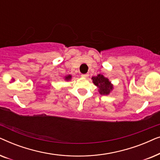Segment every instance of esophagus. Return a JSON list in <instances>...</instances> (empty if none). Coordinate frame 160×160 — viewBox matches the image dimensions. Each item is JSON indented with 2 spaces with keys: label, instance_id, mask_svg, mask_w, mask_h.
<instances>
[{
  "label": "esophagus",
  "instance_id": "esophagus-1",
  "mask_svg": "<svg viewBox=\"0 0 160 160\" xmlns=\"http://www.w3.org/2000/svg\"><path fill=\"white\" fill-rule=\"evenodd\" d=\"M82 76L84 78H87L89 76L88 73H85V74H82Z\"/></svg>",
  "mask_w": 160,
  "mask_h": 160
}]
</instances>
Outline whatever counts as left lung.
<instances>
[{
    "instance_id": "left-lung-1",
    "label": "left lung",
    "mask_w": 160,
    "mask_h": 160,
    "mask_svg": "<svg viewBox=\"0 0 160 160\" xmlns=\"http://www.w3.org/2000/svg\"><path fill=\"white\" fill-rule=\"evenodd\" d=\"M94 84L98 87L99 92L101 95H108L110 92L112 90L113 85L111 84L107 78H105L101 74H98L97 76H93L92 78Z\"/></svg>"
}]
</instances>
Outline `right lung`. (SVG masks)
Here are the masks:
<instances>
[{
  "label": "right lung",
  "mask_w": 160,
  "mask_h": 160,
  "mask_svg": "<svg viewBox=\"0 0 160 160\" xmlns=\"http://www.w3.org/2000/svg\"><path fill=\"white\" fill-rule=\"evenodd\" d=\"M71 75H68V76H65V80L68 81V80L71 79Z\"/></svg>",
  "instance_id": "add662e5"
}]
</instances>
